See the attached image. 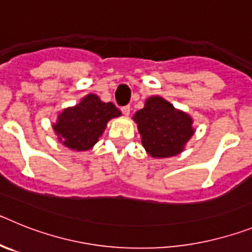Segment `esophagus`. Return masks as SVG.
<instances>
[{
	"instance_id": "esophagus-1",
	"label": "esophagus",
	"mask_w": 252,
	"mask_h": 252,
	"mask_svg": "<svg viewBox=\"0 0 252 252\" xmlns=\"http://www.w3.org/2000/svg\"><path fill=\"white\" fill-rule=\"evenodd\" d=\"M121 111H122V113H124L125 116H128L130 115V111H131V107L130 106H124L121 108Z\"/></svg>"
}]
</instances>
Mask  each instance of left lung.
Masks as SVG:
<instances>
[{"instance_id":"1","label":"left lung","mask_w":252,"mask_h":252,"mask_svg":"<svg viewBox=\"0 0 252 252\" xmlns=\"http://www.w3.org/2000/svg\"><path fill=\"white\" fill-rule=\"evenodd\" d=\"M132 119L137 124L142 146L153 158L178 155L194 133L192 117L159 95L149 97Z\"/></svg>"}]
</instances>
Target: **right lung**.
Segmentation results:
<instances>
[{
  "mask_svg": "<svg viewBox=\"0 0 252 252\" xmlns=\"http://www.w3.org/2000/svg\"><path fill=\"white\" fill-rule=\"evenodd\" d=\"M121 116L112 102L104 103L98 95L90 93L73 107L58 115L54 125L55 135L64 146L77 151H86L97 144L111 119Z\"/></svg>",
  "mask_w": 252,
  "mask_h": 252,
  "instance_id": "add662e5",
  "label": "right lung"
}]
</instances>
